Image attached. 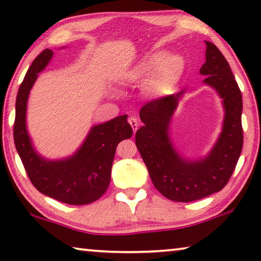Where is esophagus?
<instances>
[{
  "label": "esophagus",
  "instance_id": "34e87169",
  "mask_svg": "<svg viewBox=\"0 0 261 261\" xmlns=\"http://www.w3.org/2000/svg\"><path fill=\"white\" fill-rule=\"evenodd\" d=\"M129 123H130V125H131V127H132V130H134V132L136 134V131L138 130V127H139V122H138V120H137L136 117H130V118H129Z\"/></svg>",
  "mask_w": 261,
  "mask_h": 261
}]
</instances>
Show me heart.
Returning a JSON list of instances; mask_svg holds the SVG:
<instances>
[{
	"label": "heart",
	"mask_w": 261,
	"mask_h": 261,
	"mask_svg": "<svg viewBox=\"0 0 261 261\" xmlns=\"http://www.w3.org/2000/svg\"><path fill=\"white\" fill-rule=\"evenodd\" d=\"M184 70L185 61L182 56L156 53L137 63L130 70L129 78L137 81L148 76L146 83L148 93L154 98H163L177 85Z\"/></svg>",
	"instance_id": "b5f03b06"
}]
</instances>
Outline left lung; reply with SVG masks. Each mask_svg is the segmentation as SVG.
<instances>
[{"instance_id":"8db88e82","label":"left lung","mask_w":261,"mask_h":261,"mask_svg":"<svg viewBox=\"0 0 261 261\" xmlns=\"http://www.w3.org/2000/svg\"><path fill=\"white\" fill-rule=\"evenodd\" d=\"M206 43V62L200 68L204 83L222 99V132L207 156L189 160L176 151L169 137L171 116L184 91L147 102L140 109L144 125L136 132V145L153 185L169 200L201 199L226 187L243 147L242 93L230 65L214 43Z\"/></svg>"}]
</instances>
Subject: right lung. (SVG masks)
Returning <instances> with one entry per match:
<instances>
[{"label": "right lung", "mask_w": 261, "mask_h": 261, "mask_svg": "<svg viewBox=\"0 0 261 261\" xmlns=\"http://www.w3.org/2000/svg\"><path fill=\"white\" fill-rule=\"evenodd\" d=\"M53 57L41 51L25 74L17 93L14 139L16 149L34 188L69 205H87L102 196L110 183L115 151L120 141L130 138L127 115L94 125L78 151L63 160H47L33 148L26 129V107L31 88Z\"/></svg>", "instance_id": "obj_1"}]
</instances>
